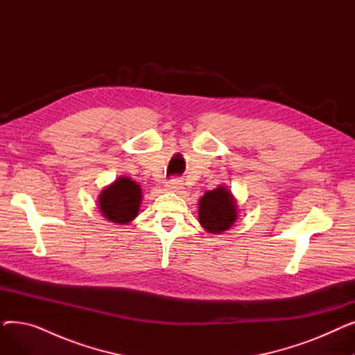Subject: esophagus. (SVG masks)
Segmentation results:
<instances>
[{
	"label": "esophagus",
	"instance_id": "esophagus-1",
	"mask_svg": "<svg viewBox=\"0 0 355 355\" xmlns=\"http://www.w3.org/2000/svg\"><path fill=\"white\" fill-rule=\"evenodd\" d=\"M166 190L168 191H174V193H178L180 190H182V182L180 180H170L166 182Z\"/></svg>",
	"mask_w": 355,
	"mask_h": 355
}]
</instances>
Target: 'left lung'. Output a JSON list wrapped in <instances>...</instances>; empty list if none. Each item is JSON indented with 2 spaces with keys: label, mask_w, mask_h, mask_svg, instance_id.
Returning <instances> with one entry per match:
<instances>
[{
  "label": "left lung",
  "mask_w": 355,
  "mask_h": 355,
  "mask_svg": "<svg viewBox=\"0 0 355 355\" xmlns=\"http://www.w3.org/2000/svg\"><path fill=\"white\" fill-rule=\"evenodd\" d=\"M237 218L236 200L225 185L207 191L198 202V221L204 230L220 234L230 229Z\"/></svg>",
  "instance_id": "obj_1"
}]
</instances>
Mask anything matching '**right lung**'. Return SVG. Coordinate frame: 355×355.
<instances>
[{"instance_id":"add662e5","label":"right lung","mask_w":355,"mask_h":355,"mask_svg":"<svg viewBox=\"0 0 355 355\" xmlns=\"http://www.w3.org/2000/svg\"><path fill=\"white\" fill-rule=\"evenodd\" d=\"M142 200L141 185L128 177H119L99 196V210L102 216L118 225H128L139 211Z\"/></svg>"}]
</instances>
